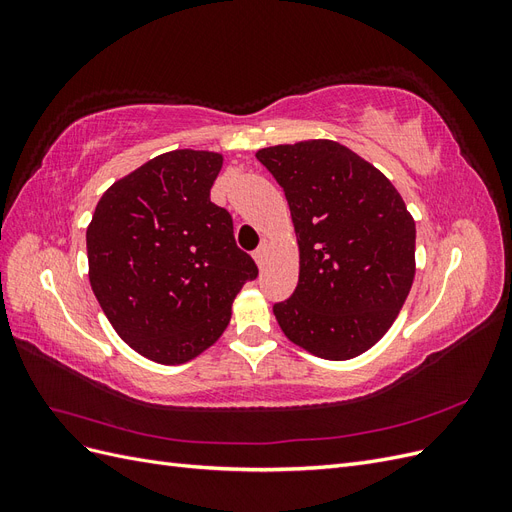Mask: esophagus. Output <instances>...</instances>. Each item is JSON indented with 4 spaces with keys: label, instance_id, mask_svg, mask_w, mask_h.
Here are the masks:
<instances>
[{
    "label": "esophagus",
    "instance_id": "1",
    "mask_svg": "<svg viewBox=\"0 0 512 512\" xmlns=\"http://www.w3.org/2000/svg\"><path fill=\"white\" fill-rule=\"evenodd\" d=\"M265 258H267V243H265V245H260L258 250L254 252V260H256V265H258V267L265 265Z\"/></svg>",
    "mask_w": 512,
    "mask_h": 512
}]
</instances>
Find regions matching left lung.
<instances>
[{
    "label": "left lung",
    "mask_w": 512,
    "mask_h": 512,
    "mask_svg": "<svg viewBox=\"0 0 512 512\" xmlns=\"http://www.w3.org/2000/svg\"><path fill=\"white\" fill-rule=\"evenodd\" d=\"M256 158L284 188L299 245V284L273 314L292 344L327 361L376 346L416 273L404 198L359 153L327 138L273 145Z\"/></svg>",
    "instance_id": "8db88e82"
}]
</instances>
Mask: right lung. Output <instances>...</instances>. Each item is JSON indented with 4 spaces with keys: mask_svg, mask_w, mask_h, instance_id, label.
<instances>
[{
    "mask_svg": "<svg viewBox=\"0 0 512 512\" xmlns=\"http://www.w3.org/2000/svg\"><path fill=\"white\" fill-rule=\"evenodd\" d=\"M224 156L175 149L121 177L87 226L89 284L117 335L145 359L181 365L226 331L232 301L258 275L211 203Z\"/></svg>",
    "mask_w": 512,
    "mask_h": 512,
    "instance_id": "right-lung-1",
    "label": "right lung"
}]
</instances>
